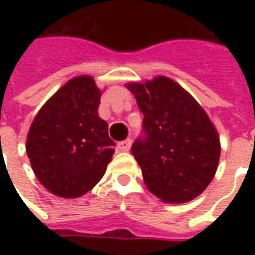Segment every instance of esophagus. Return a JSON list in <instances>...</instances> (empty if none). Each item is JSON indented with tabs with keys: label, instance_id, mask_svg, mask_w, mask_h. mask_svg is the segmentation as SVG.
<instances>
[{
	"label": "esophagus",
	"instance_id": "34e87169",
	"mask_svg": "<svg viewBox=\"0 0 255 255\" xmlns=\"http://www.w3.org/2000/svg\"><path fill=\"white\" fill-rule=\"evenodd\" d=\"M131 144H132V140L127 139V140H124V141H120V143L118 144V148H119L122 152H128L129 149H131Z\"/></svg>",
	"mask_w": 255,
	"mask_h": 255
}]
</instances>
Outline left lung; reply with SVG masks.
<instances>
[{
	"mask_svg": "<svg viewBox=\"0 0 255 255\" xmlns=\"http://www.w3.org/2000/svg\"><path fill=\"white\" fill-rule=\"evenodd\" d=\"M143 112V133L132 144L148 190L164 202L197 197L213 180L220 160L217 131L202 107L165 77L131 83Z\"/></svg>",
	"mask_w": 255,
	"mask_h": 255,
	"instance_id": "8db88e82",
	"label": "left lung"
}]
</instances>
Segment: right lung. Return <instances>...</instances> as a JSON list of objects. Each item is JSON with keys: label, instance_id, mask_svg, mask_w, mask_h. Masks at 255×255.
Returning <instances> with one entry per match:
<instances>
[{"label": "right lung", "instance_id": "add662e5", "mask_svg": "<svg viewBox=\"0 0 255 255\" xmlns=\"http://www.w3.org/2000/svg\"><path fill=\"white\" fill-rule=\"evenodd\" d=\"M100 95L92 78H74L46 102L30 127L26 153L39 182L51 193L83 196L111 161L115 143L98 116Z\"/></svg>", "mask_w": 255, "mask_h": 255}]
</instances>
